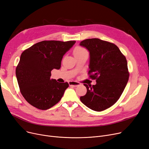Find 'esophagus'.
Segmentation results:
<instances>
[{
    "label": "esophagus",
    "mask_w": 149,
    "mask_h": 149,
    "mask_svg": "<svg viewBox=\"0 0 149 149\" xmlns=\"http://www.w3.org/2000/svg\"><path fill=\"white\" fill-rule=\"evenodd\" d=\"M69 84L70 86H74V87L79 86L80 85V83L77 82V81H70L69 82Z\"/></svg>",
    "instance_id": "1"
}]
</instances>
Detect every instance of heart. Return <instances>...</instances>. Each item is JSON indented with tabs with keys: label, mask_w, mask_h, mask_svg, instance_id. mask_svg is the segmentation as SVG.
I'll use <instances>...</instances> for the list:
<instances>
[{
	"label": "heart",
	"mask_w": 149,
	"mask_h": 149,
	"mask_svg": "<svg viewBox=\"0 0 149 149\" xmlns=\"http://www.w3.org/2000/svg\"><path fill=\"white\" fill-rule=\"evenodd\" d=\"M85 53H88L87 51L85 49H84L81 47L80 46H77L75 48L74 50V55H80V54H83Z\"/></svg>",
	"instance_id": "1"
}]
</instances>
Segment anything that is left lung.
<instances>
[{"mask_svg": "<svg viewBox=\"0 0 149 149\" xmlns=\"http://www.w3.org/2000/svg\"><path fill=\"white\" fill-rule=\"evenodd\" d=\"M80 45L89 52L88 74L96 80L95 85L84 84L87 93L80 100L94 111H103L118 100L127 85L129 72L126 58L116 45L98 38L87 39Z\"/></svg>", "mask_w": 149, "mask_h": 149, "instance_id": "obj_1", "label": "left lung"}]
</instances>
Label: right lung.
Listing matches in <instances>:
<instances>
[{"instance_id": "right-lung-1", "label": "right lung", "mask_w": 149, "mask_h": 149, "mask_svg": "<svg viewBox=\"0 0 149 149\" xmlns=\"http://www.w3.org/2000/svg\"><path fill=\"white\" fill-rule=\"evenodd\" d=\"M75 42L43 41L22 53L16 75L22 95L31 105L46 110L61 100L69 84L50 79L51 71L60 69L63 55Z\"/></svg>"}]
</instances>
